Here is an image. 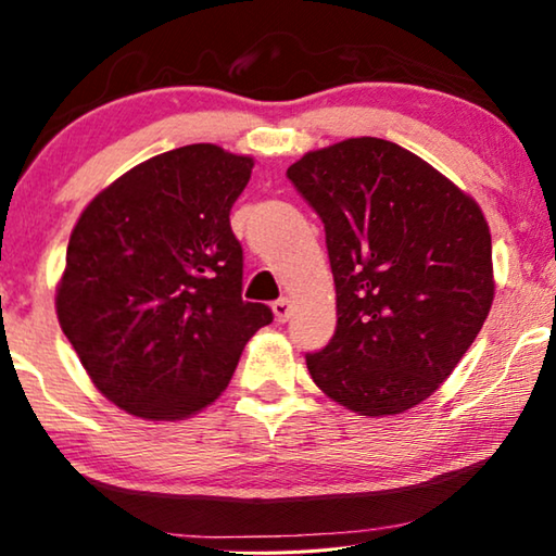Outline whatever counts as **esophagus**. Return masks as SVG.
<instances>
[{
  "instance_id": "1",
  "label": "esophagus",
  "mask_w": 556,
  "mask_h": 556,
  "mask_svg": "<svg viewBox=\"0 0 556 556\" xmlns=\"http://www.w3.org/2000/svg\"><path fill=\"white\" fill-rule=\"evenodd\" d=\"M271 312H275V318L277 321H281L285 324L287 318L291 316V301L287 299V296H281V299H277L275 304H271Z\"/></svg>"
}]
</instances>
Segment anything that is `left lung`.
Listing matches in <instances>:
<instances>
[{
	"label": "left lung",
	"mask_w": 556,
	"mask_h": 556,
	"mask_svg": "<svg viewBox=\"0 0 556 556\" xmlns=\"http://www.w3.org/2000/svg\"><path fill=\"white\" fill-rule=\"evenodd\" d=\"M324 220L336 333L306 355L312 380L361 417L439 390L495 294L481 205L425 159L378 137L316 149L287 168Z\"/></svg>",
	"instance_id": "left-lung-1"
}]
</instances>
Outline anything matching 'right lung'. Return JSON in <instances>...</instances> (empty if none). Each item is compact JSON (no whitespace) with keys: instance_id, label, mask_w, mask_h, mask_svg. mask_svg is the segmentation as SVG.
Returning <instances> with one entry per match:
<instances>
[{"instance_id":"add662e5","label":"right lung","mask_w":556,"mask_h":556,"mask_svg":"<svg viewBox=\"0 0 556 556\" xmlns=\"http://www.w3.org/2000/svg\"><path fill=\"white\" fill-rule=\"evenodd\" d=\"M252 156L188 144L147 159L80 213L55 314L83 368L135 417L178 421L228 388L271 308L242 301L230 208Z\"/></svg>"}]
</instances>
